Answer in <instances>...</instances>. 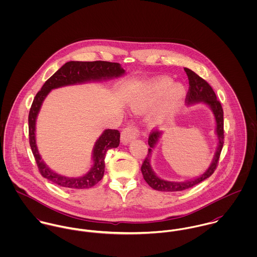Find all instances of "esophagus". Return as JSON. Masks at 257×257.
<instances>
[{
    "label": "esophagus",
    "mask_w": 257,
    "mask_h": 257,
    "mask_svg": "<svg viewBox=\"0 0 257 257\" xmlns=\"http://www.w3.org/2000/svg\"><path fill=\"white\" fill-rule=\"evenodd\" d=\"M139 135H140V130L138 126L128 125L122 130L121 135H120V142L123 145H125V144L132 142L133 140H135L136 138H138Z\"/></svg>",
    "instance_id": "esophagus-1"
}]
</instances>
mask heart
Segmentation results:
<instances>
[{
	"instance_id": "obj_1",
	"label": "heart",
	"mask_w": 257,
	"mask_h": 257,
	"mask_svg": "<svg viewBox=\"0 0 257 257\" xmlns=\"http://www.w3.org/2000/svg\"><path fill=\"white\" fill-rule=\"evenodd\" d=\"M186 96L183 84L174 83L169 77H160L144 87L130 102L132 110L145 112L157 103L158 106L149 115L151 124L165 122L182 106Z\"/></svg>"
}]
</instances>
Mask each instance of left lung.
Instances as JSON below:
<instances>
[{"mask_svg": "<svg viewBox=\"0 0 257 257\" xmlns=\"http://www.w3.org/2000/svg\"><path fill=\"white\" fill-rule=\"evenodd\" d=\"M185 72L189 79V90L186 96V101L188 104H194L197 102H204L207 104L214 112L216 122H217V137L219 140L218 149L215 153V157L212 161V164L207 169V171L202 174L200 177L185 181V182H171V181H165L163 179H160L155 175V173L152 171L150 166V154L152 151V148H154L155 145L157 144L158 140L161 137V133H159L157 130H152V132L149 135L148 138V153L147 157L144 160V163L142 165V173L144 175V179L147 181V183L154 190L162 191V192H177V191H183L188 188H191L197 184L201 183L202 181L209 178L216 170L219 159H220V152L223 146V110L221 108V104L220 101L217 99V96L213 90V88L210 86V84L201 78L199 75L195 73L194 71L184 68Z\"/></svg>", "mask_w": 257, "mask_h": 257, "instance_id": "1", "label": "left lung"}]
</instances>
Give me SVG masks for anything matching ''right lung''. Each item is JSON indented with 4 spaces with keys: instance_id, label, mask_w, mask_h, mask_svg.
<instances>
[{
    "instance_id": "right-lung-1",
    "label": "right lung",
    "mask_w": 257,
    "mask_h": 257,
    "mask_svg": "<svg viewBox=\"0 0 257 257\" xmlns=\"http://www.w3.org/2000/svg\"><path fill=\"white\" fill-rule=\"evenodd\" d=\"M124 70L118 63L108 61H69L53 74L37 92L29 113V136L30 146L37 161L39 173L52 183L69 189H87L98 183L104 176L105 156L110 148H115L119 145V132L116 130H106L96 142L93 150L94 165L91 170L82 177L71 178L59 175L50 170L37 150L36 144V120L41 104L48 93L55 88L62 86L84 83L88 81H100L112 77H118Z\"/></svg>"
}]
</instances>
